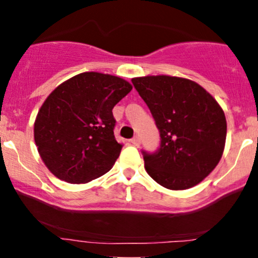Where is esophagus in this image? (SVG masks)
<instances>
[{"mask_svg":"<svg viewBox=\"0 0 258 258\" xmlns=\"http://www.w3.org/2000/svg\"><path fill=\"white\" fill-rule=\"evenodd\" d=\"M139 142H141V141H139V138L137 137V136H136V137H133V138L131 139V143L133 144V146H138Z\"/></svg>","mask_w":258,"mask_h":258,"instance_id":"34e87169","label":"esophagus"}]
</instances>
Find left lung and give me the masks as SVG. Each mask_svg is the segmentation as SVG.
Segmentation results:
<instances>
[{"mask_svg":"<svg viewBox=\"0 0 258 258\" xmlns=\"http://www.w3.org/2000/svg\"><path fill=\"white\" fill-rule=\"evenodd\" d=\"M160 132V148L143 153L148 174L160 185L183 190L199 184L224 150L227 121L216 99L197 82L158 75L132 79Z\"/></svg>","mask_w":258,"mask_h":258,"instance_id":"1","label":"left lung"}]
</instances>
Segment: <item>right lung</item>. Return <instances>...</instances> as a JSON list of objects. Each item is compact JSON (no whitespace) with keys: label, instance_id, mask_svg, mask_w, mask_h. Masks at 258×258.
Segmentation results:
<instances>
[{"label":"right lung","instance_id":"obj_1","mask_svg":"<svg viewBox=\"0 0 258 258\" xmlns=\"http://www.w3.org/2000/svg\"><path fill=\"white\" fill-rule=\"evenodd\" d=\"M132 90L117 76L82 73L59 85L38 110L35 143L47 168L72 184L108 172L122 144L114 136L112 108Z\"/></svg>","mask_w":258,"mask_h":258}]
</instances>
